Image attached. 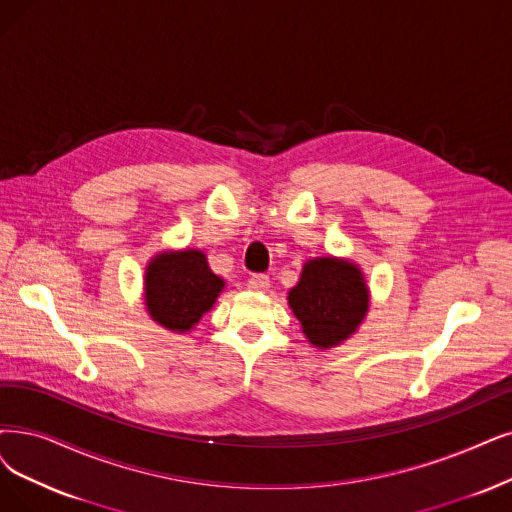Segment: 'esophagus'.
<instances>
[{
    "label": "esophagus",
    "mask_w": 512,
    "mask_h": 512,
    "mask_svg": "<svg viewBox=\"0 0 512 512\" xmlns=\"http://www.w3.org/2000/svg\"><path fill=\"white\" fill-rule=\"evenodd\" d=\"M248 288L252 290V292H267L269 288H271V281H269V277L267 275H250V279H248Z\"/></svg>",
    "instance_id": "esophagus-1"
}]
</instances>
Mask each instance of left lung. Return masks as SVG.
<instances>
[{
  "label": "left lung",
  "instance_id": "1",
  "mask_svg": "<svg viewBox=\"0 0 512 512\" xmlns=\"http://www.w3.org/2000/svg\"><path fill=\"white\" fill-rule=\"evenodd\" d=\"M367 288L353 262L315 258L304 264L288 302L302 332L319 349H330L349 338L367 311Z\"/></svg>",
  "mask_w": 512,
  "mask_h": 512
}]
</instances>
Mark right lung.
Wrapping results in <instances>:
<instances>
[{"label": "right lung", "instance_id": "right-lung-1", "mask_svg": "<svg viewBox=\"0 0 512 512\" xmlns=\"http://www.w3.org/2000/svg\"><path fill=\"white\" fill-rule=\"evenodd\" d=\"M222 285L199 250L159 254L147 269V311L168 330L189 332L212 309Z\"/></svg>", "mask_w": 512, "mask_h": 512}]
</instances>
